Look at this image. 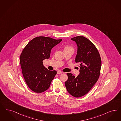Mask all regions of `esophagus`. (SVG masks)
<instances>
[{
	"label": "esophagus",
	"mask_w": 121,
	"mask_h": 121,
	"mask_svg": "<svg viewBox=\"0 0 121 121\" xmlns=\"http://www.w3.org/2000/svg\"><path fill=\"white\" fill-rule=\"evenodd\" d=\"M62 73V72L61 71H57V74H61Z\"/></svg>",
	"instance_id": "34e87169"
}]
</instances>
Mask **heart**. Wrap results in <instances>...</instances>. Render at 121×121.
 I'll use <instances>...</instances> for the list:
<instances>
[{"instance_id": "b5f03b06", "label": "heart", "mask_w": 121, "mask_h": 121, "mask_svg": "<svg viewBox=\"0 0 121 121\" xmlns=\"http://www.w3.org/2000/svg\"><path fill=\"white\" fill-rule=\"evenodd\" d=\"M63 50H64V51H66L67 50H73V48L71 46L67 44H66L63 46Z\"/></svg>"}]
</instances>
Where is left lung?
Returning <instances> with one entry per match:
<instances>
[{
  "mask_svg": "<svg viewBox=\"0 0 121 121\" xmlns=\"http://www.w3.org/2000/svg\"><path fill=\"white\" fill-rule=\"evenodd\" d=\"M71 39L78 46L75 62L79 64V74L75 77L67 73L65 84L71 96L80 97L86 94L99 79L101 60L96 46L88 38L79 36Z\"/></svg>",
  "mask_w": 121,
  "mask_h": 121,
  "instance_id": "left-lung-1",
  "label": "left lung"
}]
</instances>
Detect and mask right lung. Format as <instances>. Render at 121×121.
Returning <instances> with one entry per match:
<instances>
[{"mask_svg":"<svg viewBox=\"0 0 121 121\" xmlns=\"http://www.w3.org/2000/svg\"><path fill=\"white\" fill-rule=\"evenodd\" d=\"M62 39L39 36L34 38L28 43L20 56L22 72L29 88L36 93L47 90L57 74L43 65V61L50 57V51Z\"/></svg>","mask_w":121,"mask_h":121,"instance_id":"obj_1","label":"right lung"}]
</instances>
